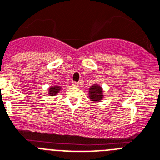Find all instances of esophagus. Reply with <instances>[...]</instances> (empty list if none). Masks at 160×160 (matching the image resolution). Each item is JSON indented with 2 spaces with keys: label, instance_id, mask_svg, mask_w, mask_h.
Returning <instances> with one entry per match:
<instances>
[{
  "label": "esophagus",
  "instance_id": "1",
  "mask_svg": "<svg viewBox=\"0 0 160 160\" xmlns=\"http://www.w3.org/2000/svg\"><path fill=\"white\" fill-rule=\"evenodd\" d=\"M72 85L75 87H78L79 86V83L76 82V81H73V82H72Z\"/></svg>",
  "mask_w": 160,
  "mask_h": 160
}]
</instances>
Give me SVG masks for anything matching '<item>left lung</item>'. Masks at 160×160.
<instances>
[{
	"label": "left lung",
	"mask_w": 160,
	"mask_h": 160,
	"mask_svg": "<svg viewBox=\"0 0 160 160\" xmlns=\"http://www.w3.org/2000/svg\"><path fill=\"white\" fill-rule=\"evenodd\" d=\"M89 98L92 102H100L103 98V91L102 87L98 84H93L89 88Z\"/></svg>",
	"instance_id": "1"
}]
</instances>
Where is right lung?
<instances>
[{
  "label": "right lung",
  "instance_id": "obj_1",
  "mask_svg": "<svg viewBox=\"0 0 160 160\" xmlns=\"http://www.w3.org/2000/svg\"><path fill=\"white\" fill-rule=\"evenodd\" d=\"M60 89H61V87L60 86H57V85H54V86H51L49 89V95L51 96H54L58 93V92H59Z\"/></svg>",
  "mask_w": 160,
  "mask_h": 160
}]
</instances>
